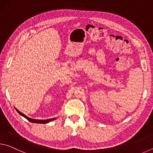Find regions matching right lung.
<instances>
[{"label": "right lung", "instance_id": "add662e5", "mask_svg": "<svg viewBox=\"0 0 153 153\" xmlns=\"http://www.w3.org/2000/svg\"><path fill=\"white\" fill-rule=\"evenodd\" d=\"M15 108V110H16L17 112H18V113L19 114V115H21L22 116H23V117H24L25 119H27V120L29 121H30V122H32V123H48V122H50V121H53V120H55L56 118H53V119H49V120H33V119H31V118H30V117H27L26 115H24V113H21L20 111H19V110H17L16 108Z\"/></svg>", "mask_w": 153, "mask_h": 153}]
</instances>
